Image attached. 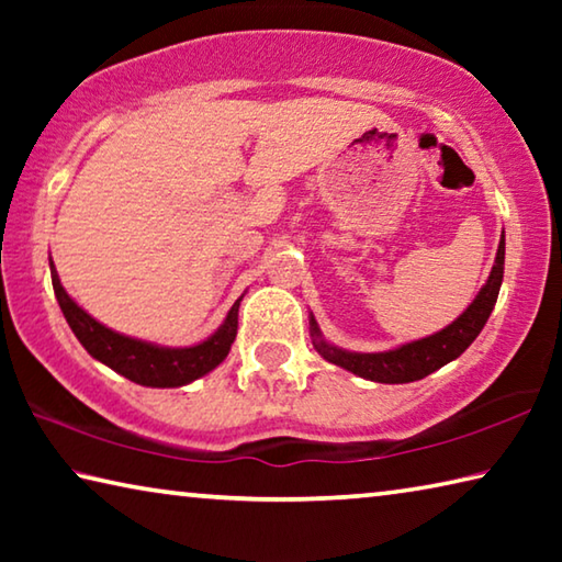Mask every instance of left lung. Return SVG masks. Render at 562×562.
<instances>
[{
    "instance_id": "obj_1",
    "label": "left lung",
    "mask_w": 562,
    "mask_h": 562,
    "mask_svg": "<svg viewBox=\"0 0 562 562\" xmlns=\"http://www.w3.org/2000/svg\"><path fill=\"white\" fill-rule=\"evenodd\" d=\"M503 262H506V235H501L496 265H493V270L488 274V282L483 284L479 294H475L469 310H465L459 319H453L449 327L436 331L431 337L408 341V345L389 351L361 355V351H347L325 341L315 317L310 315L312 345H315L319 355L331 361V364L347 369V372L361 379H369V382L408 384L416 382V379L429 376L436 369H441L456 357H461L463 351L471 347V341L481 335L483 325H486L493 307H496L498 290L503 282Z\"/></svg>"
}]
</instances>
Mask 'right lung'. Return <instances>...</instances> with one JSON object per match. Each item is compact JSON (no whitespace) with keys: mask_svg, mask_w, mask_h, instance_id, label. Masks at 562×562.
Returning <instances> with one entry per match:
<instances>
[{"mask_svg":"<svg viewBox=\"0 0 562 562\" xmlns=\"http://www.w3.org/2000/svg\"><path fill=\"white\" fill-rule=\"evenodd\" d=\"M52 268V284L54 294L59 300V307L64 312L66 322H69L76 339L81 341L83 349L89 351L93 359L101 364L111 367L113 372L131 379L140 386H156V389H170L183 386L195 382V379L205 376L207 372L221 364L231 351V345L237 335V310H240V300H237L215 335L207 337L201 345L193 347H158L150 341H140L126 335H119L101 322L93 319L89 312H83L76 304L66 290L61 288L59 274H56L54 262Z\"/></svg>","mask_w":562,"mask_h":562,"instance_id":"right-lung-1","label":"right lung"}]
</instances>
